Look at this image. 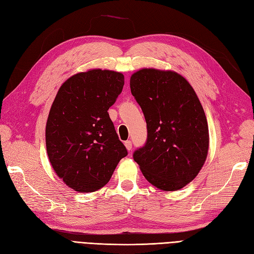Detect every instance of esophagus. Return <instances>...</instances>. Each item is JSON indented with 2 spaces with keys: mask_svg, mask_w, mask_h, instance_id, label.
I'll use <instances>...</instances> for the list:
<instances>
[{
  "mask_svg": "<svg viewBox=\"0 0 254 254\" xmlns=\"http://www.w3.org/2000/svg\"><path fill=\"white\" fill-rule=\"evenodd\" d=\"M125 146H126V148H127V150L128 151H130L131 150V148H132V143H131V141H126L125 142Z\"/></svg>",
  "mask_w": 254,
  "mask_h": 254,
  "instance_id": "34e87169",
  "label": "esophagus"
}]
</instances>
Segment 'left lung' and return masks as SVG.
<instances>
[{"mask_svg": "<svg viewBox=\"0 0 254 254\" xmlns=\"http://www.w3.org/2000/svg\"><path fill=\"white\" fill-rule=\"evenodd\" d=\"M130 89L147 124V140L133 159L156 188L178 190L195 179L209 150V128L194 89L174 71L142 68Z\"/></svg>", "mask_w": 254, "mask_h": 254, "instance_id": "8db88e82", "label": "left lung"}]
</instances>
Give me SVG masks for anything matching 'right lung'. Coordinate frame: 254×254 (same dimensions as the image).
<instances>
[{
  "label": "right lung",
  "instance_id": "1",
  "mask_svg": "<svg viewBox=\"0 0 254 254\" xmlns=\"http://www.w3.org/2000/svg\"><path fill=\"white\" fill-rule=\"evenodd\" d=\"M123 87L122 73L95 68L65 80L54 99L45 128L48 156L76 191L102 189L127 156L108 113Z\"/></svg>",
  "mask_w": 254,
  "mask_h": 254
}]
</instances>
